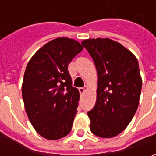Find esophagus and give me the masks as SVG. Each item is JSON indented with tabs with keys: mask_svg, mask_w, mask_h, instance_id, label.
I'll list each match as a JSON object with an SVG mask.
<instances>
[{
	"mask_svg": "<svg viewBox=\"0 0 156 156\" xmlns=\"http://www.w3.org/2000/svg\"><path fill=\"white\" fill-rule=\"evenodd\" d=\"M78 90H79V93H80V94H83L85 92V88H78Z\"/></svg>",
	"mask_w": 156,
	"mask_h": 156,
	"instance_id": "esophagus-1",
	"label": "esophagus"
}]
</instances>
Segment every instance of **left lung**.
Masks as SVG:
<instances>
[{"label": "left lung", "instance_id": "1", "mask_svg": "<svg viewBox=\"0 0 156 156\" xmlns=\"http://www.w3.org/2000/svg\"><path fill=\"white\" fill-rule=\"evenodd\" d=\"M82 45L93 58L98 78L96 104L88 112L90 130L98 137H115L129 125L138 108L142 88L139 62L111 39H88Z\"/></svg>", "mask_w": 156, "mask_h": 156}]
</instances>
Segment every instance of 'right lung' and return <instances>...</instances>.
<instances>
[{"mask_svg": "<svg viewBox=\"0 0 156 156\" xmlns=\"http://www.w3.org/2000/svg\"><path fill=\"white\" fill-rule=\"evenodd\" d=\"M83 49L73 39L58 37L40 48L27 66L22 88L26 112L48 140L61 139L72 129L80 95L68 67Z\"/></svg>", "mask_w": 156, "mask_h": 156, "instance_id": "1", "label": "right lung"}]
</instances>
